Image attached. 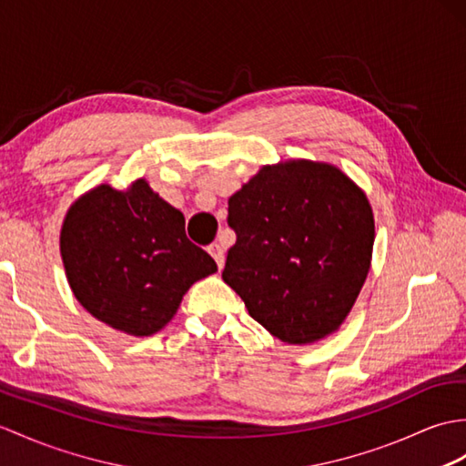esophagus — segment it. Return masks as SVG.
I'll return each instance as SVG.
<instances>
[{"instance_id":"34e87169","label":"esophagus","mask_w":466,"mask_h":466,"mask_svg":"<svg viewBox=\"0 0 466 466\" xmlns=\"http://www.w3.org/2000/svg\"><path fill=\"white\" fill-rule=\"evenodd\" d=\"M208 252L216 259V264H218V268H222L224 266V248H222V244H218V242L210 244L208 246Z\"/></svg>"}]
</instances>
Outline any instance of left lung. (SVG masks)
<instances>
[{
  "label": "left lung",
  "instance_id": "left-lung-1",
  "mask_svg": "<svg viewBox=\"0 0 466 466\" xmlns=\"http://www.w3.org/2000/svg\"><path fill=\"white\" fill-rule=\"evenodd\" d=\"M236 244L222 279L248 313L288 343L335 331L370 272L375 240L365 194L339 168L264 167L228 200Z\"/></svg>",
  "mask_w": 466,
  "mask_h": 466
}]
</instances>
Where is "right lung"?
Returning a JSON list of instances; mask_svg holds the SVG:
<instances>
[{"label":"right lung","instance_id":"add662e5","mask_svg":"<svg viewBox=\"0 0 466 466\" xmlns=\"http://www.w3.org/2000/svg\"><path fill=\"white\" fill-rule=\"evenodd\" d=\"M61 256L81 306L131 335L165 328L188 288L218 269L187 238L182 212L147 180L125 192L101 184L75 202L61 228Z\"/></svg>","mask_w":466,"mask_h":466}]
</instances>
